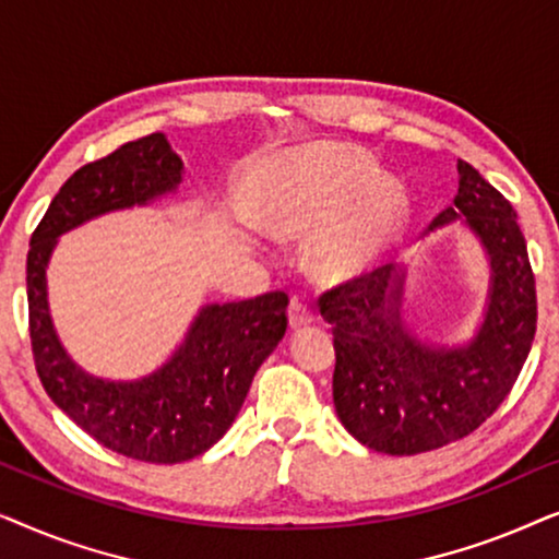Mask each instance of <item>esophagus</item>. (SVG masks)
Returning a JSON list of instances; mask_svg holds the SVG:
<instances>
[{
  "label": "esophagus",
  "mask_w": 559,
  "mask_h": 559,
  "mask_svg": "<svg viewBox=\"0 0 559 559\" xmlns=\"http://www.w3.org/2000/svg\"><path fill=\"white\" fill-rule=\"evenodd\" d=\"M287 318H289V328H293V331H302V328L316 323V316H312V310L308 308V305H302L297 300L289 305V316Z\"/></svg>",
  "instance_id": "obj_1"
}]
</instances>
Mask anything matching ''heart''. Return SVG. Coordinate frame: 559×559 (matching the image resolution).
<instances>
[{"label":"heart","mask_w":559,"mask_h":559,"mask_svg":"<svg viewBox=\"0 0 559 559\" xmlns=\"http://www.w3.org/2000/svg\"><path fill=\"white\" fill-rule=\"evenodd\" d=\"M409 213L402 182L371 157L331 150L300 157L274 188L264 224L285 241H310V266L325 282H354L392 254Z\"/></svg>","instance_id":"b5f03b06"}]
</instances>
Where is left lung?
<instances>
[{
  "label": "left lung",
  "mask_w": 559,
  "mask_h": 559,
  "mask_svg": "<svg viewBox=\"0 0 559 559\" xmlns=\"http://www.w3.org/2000/svg\"><path fill=\"white\" fill-rule=\"evenodd\" d=\"M457 178L453 209L430 234L461 221L486 257V305L471 338L417 333L402 308L407 266H381L320 297V316L333 325L335 412L377 453H427L484 425L514 386L537 331V289L514 209L463 159Z\"/></svg>",
  "instance_id": "left-lung-1"
}]
</instances>
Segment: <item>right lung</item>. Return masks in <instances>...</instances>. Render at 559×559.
Wrapping results in <instances>:
<instances>
[{
  "label": "right lung",
  "mask_w": 559,
  "mask_h": 559,
  "mask_svg": "<svg viewBox=\"0 0 559 559\" xmlns=\"http://www.w3.org/2000/svg\"><path fill=\"white\" fill-rule=\"evenodd\" d=\"M182 175V159L163 132L121 144L66 180L27 251L29 338L45 392L104 448L165 465L205 453L234 425L257 369L287 331V295L205 302L155 371L106 379L81 369L60 341L48 302V264L60 236L106 213L175 195Z\"/></svg>",
  "instance_id": "obj_1"
}]
</instances>
